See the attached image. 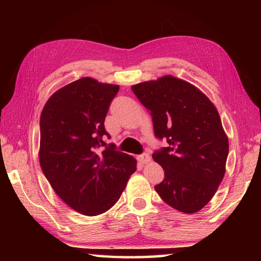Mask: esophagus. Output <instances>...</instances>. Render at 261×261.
<instances>
[{
  "instance_id": "1",
  "label": "esophagus",
  "mask_w": 261,
  "mask_h": 261,
  "mask_svg": "<svg viewBox=\"0 0 261 261\" xmlns=\"http://www.w3.org/2000/svg\"><path fill=\"white\" fill-rule=\"evenodd\" d=\"M138 160L143 163V165H145V163H148L149 161H151V156H149L148 154H143V155L138 156Z\"/></svg>"
}]
</instances>
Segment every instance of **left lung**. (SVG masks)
<instances>
[{
	"label": "left lung",
	"instance_id": "left-lung-1",
	"mask_svg": "<svg viewBox=\"0 0 261 261\" xmlns=\"http://www.w3.org/2000/svg\"><path fill=\"white\" fill-rule=\"evenodd\" d=\"M131 88L151 113L155 136L169 144L152 155L165 170L155 191L173 208L196 213L226 174L229 141L218 109L199 88L171 74Z\"/></svg>",
	"mask_w": 261,
	"mask_h": 261
}]
</instances>
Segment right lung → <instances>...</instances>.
<instances>
[{"label": "right lung", "mask_w": 261, "mask_h": 261, "mask_svg": "<svg viewBox=\"0 0 261 261\" xmlns=\"http://www.w3.org/2000/svg\"><path fill=\"white\" fill-rule=\"evenodd\" d=\"M120 86L83 77L54 92L40 117L39 161L62 200L86 216L116 204L137 169L129 154L106 147L105 118Z\"/></svg>", "instance_id": "1"}]
</instances>
